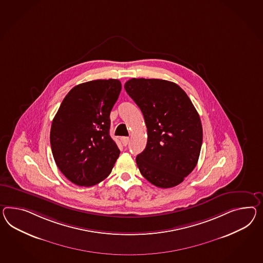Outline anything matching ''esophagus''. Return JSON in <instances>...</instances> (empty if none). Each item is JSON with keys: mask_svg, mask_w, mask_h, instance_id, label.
<instances>
[{"mask_svg": "<svg viewBox=\"0 0 263 263\" xmlns=\"http://www.w3.org/2000/svg\"><path fill=\"white\" fill-rule=\"evenodd\" d=\"M128 141H129V138H128V137H126V136L121 137V142L122 144H123V146H127V145H128Z\"/></svg>", "mask_w": 263, "mask_h": 263, "instance_id": "34e87169", "label": "esophagus"}]
</instances>
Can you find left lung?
<instances>
[{
  "mask_svg": "<svg viewBox=\"0 0 263 263\" xmlns=\"http://www.w3.org/2000/svg\"><path fill=\"white\" fill-rule=\"evenodd\" d=\"M125 89L140 108L148 141L136 164L159 188L180 184L195 168L202 145L200 117L178 85L161 79L133 78Z\"/></svg>",
  "mask_w": 263,
  "mask_h": 263,
  "instance_id": "left-lung-1",
  "label": "left lung"
}]
</instances>
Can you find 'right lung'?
Wrapping results in <instances>:
<instances>
[{
  "label": "right lung",
  "mask_w": 263,
  "mask_h": 263,
  "mask_svg": "<svg viewBox=\"0 0 263 263\" xmlns=\"http://www.w3.org/2000/svg\"><path fill=\"white\" fill-rule=\"evenodd\" d=\"M117 79L93 80L70 89L54 116L50 146L62 174L90 187L108 177L120 155L110 135L109 115L121 91Z\"/></svg>",
  "instance_id": "right-lung-1"
}]
</instances>
